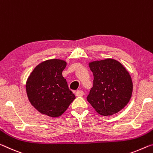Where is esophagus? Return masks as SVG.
I'll return each instance as SVG.
<instances>
[{
  "mask_svg": "<svg viewBox=\"0 0 153 153\" xmlns=\"http://www.w3.org/2000/svg\"><path fill=\"white\" fill-rule=\"evenodd\" d=\"M84 94V92L82 90H77L75 93V95L76 96H83Z\"/></svg>",
  "mask_w": 153,
  "mask_h": 153,
  "instance_id": "esophagus-1",
  "label": "esophagus"
}]
</instances>
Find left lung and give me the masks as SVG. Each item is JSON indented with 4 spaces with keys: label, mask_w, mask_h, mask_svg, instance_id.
Listing matches in <instances>:
<instances>
[{
    "label": "left lung",
    "mask_w": 153,
    "mask_h": 153,
    "mask_svg": "<svg viewBox=\"0 0 153 153\" xmlns=\"http://www.w3.org/2000/svg\"><path fill=\"white\" fill-rule=\"evenodd\" d=\"M93 72V87L87 100L98 114L111 116L123 109L131 99L133 83L123 65L113 59L89 63Z\"/></svg>",
    "instance_id": "obj_1"
}]
</instances>
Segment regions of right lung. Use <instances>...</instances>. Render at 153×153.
Returning a JSON list of instances; mask_svg holds the SVG:
<instances>
[{
	"label": "right lung",
	"mask_w": 153,
	"mask_h": 153,
	"mask_svg": "<svg viewBox=\"0 0 153 153\" xmlns=\"http://www.w3.org/2000/svg\"><path fill=\"white\" fill-rule=\"evenodd\" d=\"M65 66L66 62L63 60H46L37 65L28 78V98L41 114L53 117L60 116L75 99L62 76Z\"/></svg>",
	"instance_id": "obj_1"
}]
</instances>
